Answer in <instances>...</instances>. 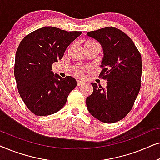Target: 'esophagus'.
Here are the masks:
<instances>
[{
  "label": "esophagus",
  "mask_w": 160,
  "mask_h": 160,
  "mask_svg": "<svg viewBox=\"0 0 160 160\" xmlns=\"http://www.w3.org/2000/svg\"><path fill=\"white\" fill-rule=\"evenodd\" d=\"M84 84V82H82V81H77V85L78 86H82V85Z\"/></svg>",
  "instance_id": "34e87169"
}]
</instances>
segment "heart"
Wrapping results in <instances>:
<instances>
[{
	"instance_id": "b5f03b06",
	"label": "heart",
	"mask_w": 160,
	"mask_h": 160,
	"mask_svg": "<svg viewBox=\"0 0 160 160\" xmlns=\"http://www.w3.org/2000/svg\"><path fill=\"white\" fill-rule=\"evenodd\" d=\"M87 43H95L94 41H87ZM89 67L88 66H82V65H78L76 68V69L74 70V73L78 76H82L83 75V73L86 71V70H88Z\"/></svg>"
}]
</instances>
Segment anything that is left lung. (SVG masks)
<instances>
[{
    "label": "left lung",
    "instance_id": "left-lung-1",
    "mask_svg": "<svg viewBox=\"0 0 160 160\" xmlns=\"http://www.w3.org/2000/svg\"><path fill=\"white\" fill-rule=\"evenodd\" d=\"M99 41L104 57L99 76L106 87L91 83L93 92L87 98L89 112L105 123L119 122L132 109L141 89V55L130 37L118 28L106 27L87 32Z\"/></svg>",
    "mask_w": 160,
    "mask_h": 160
}]
</instances>
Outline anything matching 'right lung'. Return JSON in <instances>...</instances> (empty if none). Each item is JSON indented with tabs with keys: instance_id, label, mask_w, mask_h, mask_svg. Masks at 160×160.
Instances as JSON below:
<instances>
[{
	"instance_id": "obj_1",
	"label": "right lung",
	"mask_w": 160,
	"mask_h": 160,
	"mask_svg": "<svg viewBox=\"0 0 160 160\" xmlns=\"http://www.w3.org/2000/svg\"><path fill=\"white\" fill-rule=\"evenodd\" d=\"M81 34L43 27L27 35L19 43L15 56V79L20 97L35 115L58 112L76 87L75 78H62L52 69L53 62L62 59L66 48Z\"/></svg>"
}]
</instances>
